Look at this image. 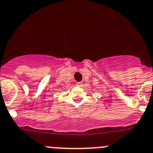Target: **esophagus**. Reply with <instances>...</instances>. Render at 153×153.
I'll return each instance as SVG.
<instances>
[{"instance_id":"obj_1","label":"esophagus","mask_w":153,"mask_h":153,"mask_svg":"<svg viewBox=\"0 0 153 153\" xmlns=\"http://www.w3.org/2000/svg\"><path fill=\"white\" fill-rule=\"evenodd\" d=\"M83 85H84V84H83V82H81V81H80V82H78L76 84L77 87H82Z\"/></svg>"}]
</instances>
